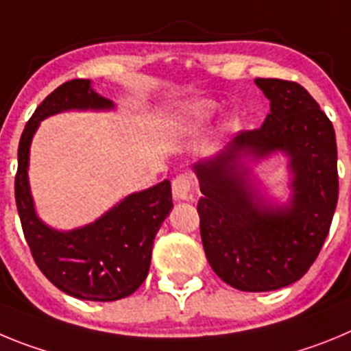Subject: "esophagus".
<instances>
[{
	"mask_svg": "<svg viewBox=\"0 0 351 351\" xmlns=\"http://www.w3.org/2000/svg\"><path fill=\"white\" fill-rule=\"evenodd\" d=\"M191 190H193V182L188 173H181L172 181V193L178 200H190Z\"/></svg>",
	"mask_w": 351,
	"mask_h": 351,
	"instance_id": "1",
	"label": "esophagus"
}]
</instances>
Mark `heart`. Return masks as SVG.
Returning <instances> with one entry per match:
<instances>
[{"instance_id": "b5f03b06", "label": "heart", "mask_w": 351, "mask_h": 351, "mask_svg": "<svg viewBox=\"0 0 351 351\" xmlns=\"http://www.w3.org/2000/svg\"><path fill=\"white\" fill-rule=\"evenodd\" d=\"M218 110V104L213 100H195L186 104L182 107L181 112V121L182 125L188 126V128H198V126H204L206 123H209L213 119V116ZM235 121H232L234 125Z\"/></svg>"}]
</instances>
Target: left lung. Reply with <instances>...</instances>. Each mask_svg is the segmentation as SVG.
Wrapping results in <instances>:
<instances>
[{
	"mask_svg": "<svg viewBox=\"0 0 351 351\" xmlns=\"http://www.w3.org/2000/svg\"><path fill=\"white\" fill-rule=\"evenodd\" d=\"M271 101L258 130L241 132L223 151L193 163L207 262L226 285L271 291L302 278L320 253L339 193L332 123L297 82L255 79ZM289 156L291 197L272 206L259 193L250 160Z\"/></svg>",
	"mask_w": 351,
	"mask_h": 351,
	"instance_id": "left-lung-1",
	"label": "left lung"
}]
</instances>
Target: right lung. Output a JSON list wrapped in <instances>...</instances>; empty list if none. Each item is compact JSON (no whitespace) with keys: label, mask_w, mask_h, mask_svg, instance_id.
<instances>
[{"label":"right lung","mask_w":351,"mask_h":351,"mask_svg":"<svg viewBox=\"0 0 351 351\" xmlns=\"http://www.w3.org/2000/svg\"><path fill=\"white\" fill-rule=\"evenodd\" d=\"M89 79L61 84L38 105L21 135L15 204L24 237L43 276L82 300L110 302L132 295L147 278L154 237L172 210L170 181L125 197L112 209L73 230H56L38 218L31 197L29 147L45 117L66 110H114Z\"/></svg>","instance_id":"1"}]
</instances>
